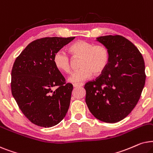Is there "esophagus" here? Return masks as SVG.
<instances>
[{
  "label": "esophagus",
  "mask_w": 153,
  "mask_h": 153,
  "mask_svg": "<svg viewBox=\"0 0 153 153\" xmlns=\"http://www.w3.org/2000/svg\"><path fill=\"white\" fill-rule=\"evenodd\" d=\"M83 86L82 83H78V84H73V87H81Z\"/></svg>",
  "instance_id": "obj_1"
}]
</instances>
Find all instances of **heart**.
Returning <instances> with one entry per match:
<instances>
[{"label": "heart", "instance_id": "obj_1", "mask_svg": "<svg viewBox=\"0 0 153 153\" xmlns=\"http://www.w3.org/2000/svg\"><path fill=\"white\" fill-rule=\"evenodd\" d=\"M69 52L75 58H81L80 69L74 71L68 78V82L78 84L88 80L92 76L101 75L106 68L109 62V52L105 46L95 45L85 40H79L69 47ZM54 63L59 70L69 73L71 61L69 56L63 51H58L54 56Z\"/></svg>", "mask_w": 153, "mask_h": 153}]
</instances>
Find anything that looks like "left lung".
Listing matches in <instances>:
<instances>
[{"label": "left lung", "instance_id": "8db88e82", "mask_svg": "<svg viewBox=\"0 0 153 153\" xmlns=\"http://www.w3.org/2000/svg\"><path fill=\"white\" fill-rule=\"evenodd\" d=\"M97 40L108 50L109 62L102 74L85 84V101L97 119L117 123L139 100L146 82L145 63L138 48L123 36H101Z\"/></svg>", "mask_w": 153, "mask_h": 153}]
</instances>
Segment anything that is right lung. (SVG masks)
I'll return each mask as SVG.
<instances>
[{"label":"right lung","mask_w":153,"mask_h":153,"mask_svg":"<svg viewBox=\"0 0 153 153\" xmlns=\"http://www.w3.org/2000/svg\"><path fill=\"white\" fill-rule=\"evenodd\" d=\"M75 37H48L28 44L16 59L11 73L12 94L24 115L40 127L60 123L68 111L73 85L54 63V56Z\"/></svg>","instance_id":"right-lung-1"}]
</instances>
